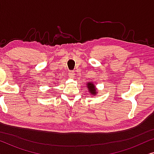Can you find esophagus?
Instances as JSON below:
<instances>
[{
    "label": "esophagus",
    "mask_w": 154,
    "mask_h": 154,
    "mask_svg": "<svg viewBox=\"0 0 154 154\" xmlns=\"http://www.w3.org/2000/svg\"><path fill=\"white\" fill-rule=\"evenodd\" d=\"M68 75L69 78H71V79H73V78L75 77V72L73 71H69Z\"/></svg>",
    "instance_id": "esophagus-1"
}]
</instances>
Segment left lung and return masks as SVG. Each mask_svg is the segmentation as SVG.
<instances>
[{
    "mask_svg": "<svg viewBox=\"0 0 154 154\" xmlns=\"http://www.w3.org/2000/svg\"><path fill=\"white\" fill-rule=\"evenodd\" d=\"M88 88V90H89L90 92V94H92L94 95V94H97V92L96 91V87L95 85H94V83H87V86H86Z\"/></svg>",
    "mask_w": 154,
    "mask_h": 154,
    "instance_id": "8db88e82",
    "label": "left lung"
}]
</instances>
